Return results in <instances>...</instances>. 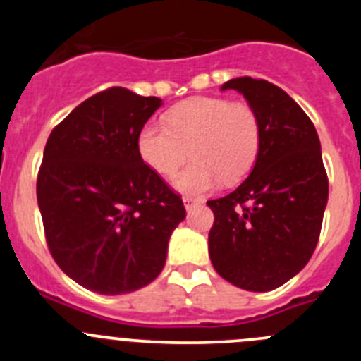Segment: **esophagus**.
<instances>
[{"label": "esophagus", "instance_id": "1", "mask_svg": "<svg viewBox=\"0 0 361 361\" xmlns=\"http://www.w3.org/2000/svg\"><path fill=\"white\" fill-rule=\"evenodd\" d=\"M184 208L188 209V212H190L191 208H195V206H199L200 202H202V200H199V199H193V197H184Z\"/></svg>", "mask_w": 361, "mask_h": 361}]
</instances>
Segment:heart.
<instances>
[{
  "label": "heart",
  "instance_id": "obj_1",
  "mask_svg": "<svg viewBox=\"0 0 361 361\" xmlns=\"http://www.w3.org/2000/svg\"><path fill=\"white\" fill-rule=\"evenodd\" d=\"M164 124L146 123L137 133V153L153 173L175 178V188L200 195L220 183L235 184L250 173L262 145V124L247 103L224 97H191L175 104ZM190 152H187V148Z\"/></svg>",
  "mask_w": 361,
  "mask_h": 361
}]
</instances>
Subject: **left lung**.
<instances>
[{
    "instance_id": "1",
    "label": "left lung",
    "mask_w": 361,
    "mask_h": 361,
    "mask_svg": "<svg viewBox=\"0 0 361 361\" xmlns=\"http://www.w3.org/2000/svg\"><path fill=\"white\" fill-rule=\"evenodd\" d=\"M257 110L262 145L250 177L222 199L208 200L215 215L209 258L215 271L245 291H271L304 269L320 237L329 180L317 128L282 88L264 79L222 85Z\"/></svg>"
}]
</instances>
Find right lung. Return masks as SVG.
Here are the masks:
<instances>
[{"mask_svg":"<svg viewBox=\"0 0 361 361\" xmlns=\"http://www.w3.org/2000/svg\"><path fill=\"white\" fill-rule=\"evenodd\" d=\"M162 104L111 86L73 108L50 133L37 204L56 264L99 295L157 279L183 199L137 153V133Z\"/></svg>","mask_w":361,"mask_h":361,"instance_id":"1","label":"right lung"}]
</instances>
